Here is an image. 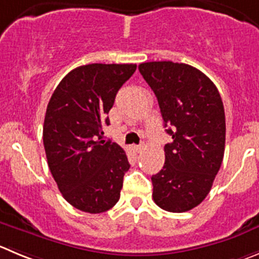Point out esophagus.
<instances>
[{"label": "esophagus", "mask_w": 259, "mask_h": 259, "mask_svg": "<svg viewBox=\"0 0 259 259\" xmlns=\"http://www.w3.org/2000/svg\"><path fill=\"white\" fill-rule=\"evenodd\" d=\"M134 150L136 152H141L144 150V145H136V146H134Z\"/></svg>", "instance_id": "esophagus-1"}]
</instances>
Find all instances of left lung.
<instances>
[{
    "mask_svg": "<svg viewBox=\"0 0 259 259\" xmlns=\"http://www.w3.org/2000/svg\"><path fill=\"white\" fill-rule=\"evenodd\" d=\"M140 73L156 95L166 134L165 164L151 177L152 198L169 212H186L210 192L225 150L220 93L203 72L171 61L145 62Z\"/></svg>",
    "mask_w": 259,
    "mask_h": 259,
    "instance_id": "1",
    "label": "left lung"
}]
</instances>
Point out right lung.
I'll use <instances>...</instances> for the list:
<instances>
[{"mask_svg":"<svg viewBox=\"0 0 259 259\" xmlns=\"http://www.w3.org/2000/svg\"><path fill=\"white\" fill-rule=\"evenodd\" d=\"M136 65L80 66L62 78L48 103L43 144L63 198L77 210L105 212L119 199L130 169L124 150L103 140L107 114Z\"/></svg>","mask_w":259,"mask_h":259,"instance_id":"1","label":"right lung"}]
</instances>
